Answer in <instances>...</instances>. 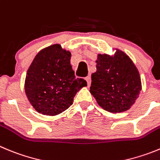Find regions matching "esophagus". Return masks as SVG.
<instances>
[{"label": "esophagus", "mask_w": 160, "mask_h": 160, "mask_svg": "<svg viewBox=\"0 0 160 160\" xmlns=\"http://www.w3.org/2000/svg\"><path fill=\"white\" fill-rule=\"evenodd\" d=\"M86 82H87L88 86H90V83H91V78H90V76H87V77L86 78Z\"/></svg>", "instance_id": "1"}]
</instances>
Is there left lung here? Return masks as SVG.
<instances>
[{
	"label": "left lung",
	"instance_id": "left-lung-1",
	"mask_svg": "<svg viewBox=\"0 0 160 160\" xmlns=\"http://www.w3.org/2000/svg\"><path fill=\"white\" fill-rule=\"evenodd\" d=\"M90 92L105 110L121 112L134 104L141 90L139 71L131 58L117 49L113 56L98 55Z\"/></svg>",
	"mask_w": 160,
	"mask_h": 160
}]
</instances>
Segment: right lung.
Segmentation results:
<instances>
[{
	"mask_svg": "<svg viewBox=\"0 0 160 160\" xmlns=\"http://www.w3.org/2000/svg\"><path fill=\"white\" fill-rule=\"evenodd\" d=\"M70 51L59 44L44 48L36 55L27 71L25 93L32 105L43 115L55 116L72 105L77 92L87 86L74 76Z\"/></svg>",
	"mask_w": 160,
	"mask_h": 160,
	"instance_id": "1",
	"label": "right lung"
}]
</instances>
